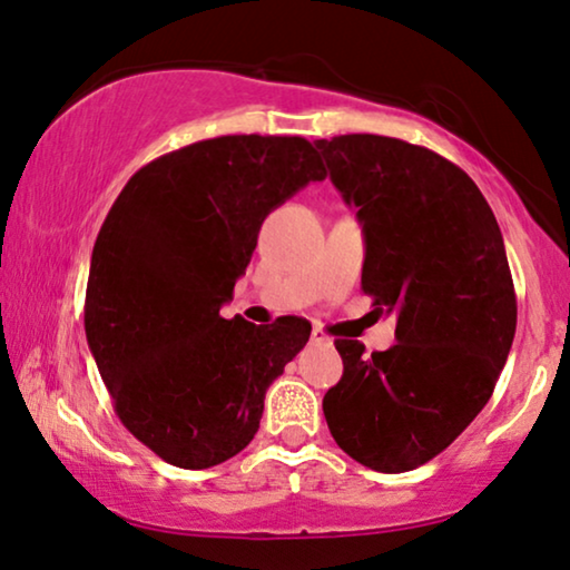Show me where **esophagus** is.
Here are the masks:
<instances>
[{"label": "esophagus", "mask_w": 570, "mask_h": 570, "mask_svg": "<svg viewBox=\"0 0 570 570\" xmlns=\"http://www.w3.org/2000/svg\"><path fill=\"white\" fill-rule=\"evenodd\" d=\"M311 342H316V345H322V342H330V337H326V334L318 330V326H314V330H311Z\"/></svg>", "instance_id": "esophagus-1"}]
</instances>
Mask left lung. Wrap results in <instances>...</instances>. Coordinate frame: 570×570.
<instances>
[{
    "instance_id": "1",
    "label": "left lung",
    "mask_w": 570,
    "mask_h": 570,
    "mask_svg": "<svg viewBox=\"0 0 570 570\" xmlns=\"http://www.w3.org/2000/svg\"><path fill=\"white\" fill-rule=\"evenodd\" d=\"M363 225V291L396 314V345L365 355L337 340L324 394L337 446L376 472L431 462L493 394L517 332V293L478 184L428 147L379 135L316 139Z\"/></svg>"
}]
</instances>
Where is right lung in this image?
<instances>
[{
  "label": "right lung",
  "mask_w": 570,
  "mask_h": 570,
  "mask_svg": "<svg viewBox=\"0 0 570 570\" xmlns=\"http://www.w3.org/2000/svg\"><path fill=\"white\" fill-rule=\"evenodd\" d=\"M326 170L303 137L228 135L129 178L92 246L85 334L116 415L168 464L207 470L259 431L311 324L223 318L272 209Z\"/></svg>",
  "instance_id": "1"
}]
</instances>
